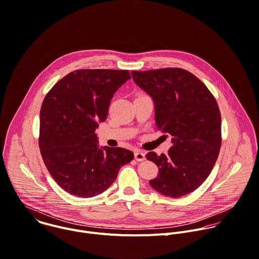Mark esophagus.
<instances>
[{"label":"esophagus","mask_w":259,"mask_h":259,"mask_svg":"<svg viewBox=\"0 0 259 259\" xmlns=\"http://www.w3.org/2000/svg\"><path fill=\"white\" fill-rule=\"evenodd\" d=\"M135 159L137 161H144L146 159V155L144 152L137 150V151H135Z\"/></svg>","instance_id":"34e87169"}]
</instances>
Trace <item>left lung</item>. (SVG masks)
I'll list each match as a JSON object with an SVG mask.
<instances>
[{"instance_id":"1","label":"left lung","mask_w":259,"mask_h":259,"mask_svg":"<svg viewBox=\"0 0 259 259\" xmlns=\"http://www.w3.org/2000/svg\"><path fill=\"white\" fill-rule=\"evenodd\" d=\"M132 76L154 101L157 127L172 136L168 155H146L159 168L150 185L169 197L194 191L209 175L222 144L214 97L199 79L182 69L133 71Z\"/></svg>"}]
</instances>
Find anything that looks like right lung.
I'll use <instances>...</instances> for the list:
<instances>
[{
  "instance_id": "right-lung-1",
  "label": "right lung",
  "mask_w": 259,
  "mask_h": 259,
  "mask_svg": "<svg viewBox=\"0 0 259 259\" xmlns=\"http://www.w3.org/2000/svg\"><path fill=\"white\" fill-rule=\"evenodd\" d=\"M128 71L78 70L59 81L40 109L39 149L55 181L70 194L92 197L105 191L121 166L134 159L123 148L99 147L95 130L108 115L114 93Z\"/></svg>"
}]
</instances>
